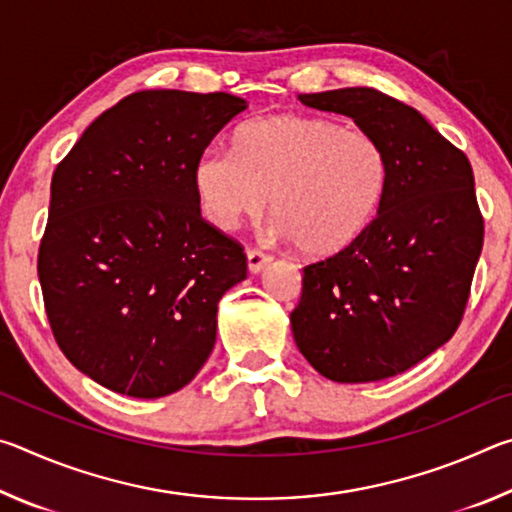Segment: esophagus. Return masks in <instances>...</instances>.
<instances>
[{
  "mask_svg": "<svg viewBox=\"0 0 512 512\" xmlns=\"http://www.w3.org/2000/svg\"><path fill=\"white\" fill-rule=\"evenodd\" d=\"M248 271L250 273H259V271H264V268L271 264V255L268 253H264V250H259V248H248Z\"/></svg>",
  "mask_w": 512,
  "mask_h": 512,
  "instance_id": "1",
  "label": "esophagus"
}]
</instances>
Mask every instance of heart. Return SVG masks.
<instances>
[{
	"label": "heart",
	"mask_w": 512,
	"mask_h": 512,
	"mask_svg": "<svg viewBox=\"0 0 512 512\" xmlns=\"http://www.w3.org/2000/svg\"><path fill=\"white\" fill-rule=\"evenodd\" d=\"M194 187L203 216L219 230L262 214L271 196L273 235L293 239L309 257H329L375 219L388 155L377 137L334 119L273 115L241 126L235 149H207L196 160Z\"/></svg>",
	"instance_id": "heart-1"
}]
</instances>
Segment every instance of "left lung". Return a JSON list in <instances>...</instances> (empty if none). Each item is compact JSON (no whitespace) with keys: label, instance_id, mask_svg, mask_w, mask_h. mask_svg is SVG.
<instances>
[{"label":"left lung","instance_id":"1","mask_svg":"<svg viewBox=\"0 0 512 512\" xmlns=\"http://www.w3.org/2000/svg\"><path fill=\"white\" fill-rule=\"evenodd\" d=\"M298 99L377 137L388 155V187L352 246L302 268L293 339L332 381L400 375L452 339L470 298L483 248L470 160L418 110L379 90Z\"/></svg>","mask_w":512,"mask_h":512}]
</instances>
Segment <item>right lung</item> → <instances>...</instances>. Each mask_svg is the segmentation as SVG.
<instances>
[{
  "label": "right lung",
  "instance_id": "add662e5",
  "mask_svg": "<svg viewBox=\"0 0 512 512\" xmlns=\"http://www.w3.org/2000/svg\"><path fill=\"white\" fill-rule=\"evenodd\" d=\"M246 108L225 92H135L54 171L38 253L47 318L65 357L110 391L176 393L210 357L216 307L248 264L201 216L194 167Z\"/></svg>",
  "mask_w": 512,
  "mask_h": 512
}]
</instances>
